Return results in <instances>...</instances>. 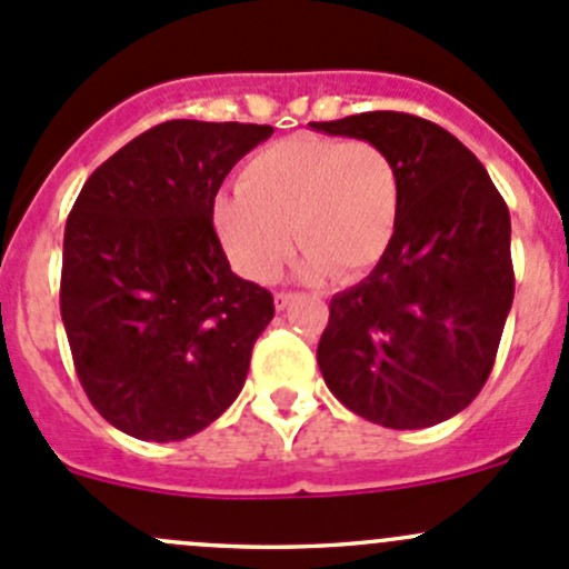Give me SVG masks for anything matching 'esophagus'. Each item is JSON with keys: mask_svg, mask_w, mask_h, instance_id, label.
<instances>
[{"mask_svg": "<svg viewBox=\"0 0 569 569\" xmlns=\"http://www.w3.org/2000/svg\"><path fill=\"white\" fill-rule=\"evenodd\" d=\"M295 300L297 295H291V291H278V295H274V308H278V311H286Z\"/></svg>", "mask_w": 569, "mask_h": 569, "instance_id": "obj_1", "label": "esophagus"}]
</instances>
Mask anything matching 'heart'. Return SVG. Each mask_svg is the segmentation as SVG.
I'll return each instance as SVG.
<instances>
[{"mask_svg": "<svg viewBox=\"0 0 569 569\" xmlns=\"http://www.w3.org/2000/svg\"><path fill=\"white\" fill-rule=\"evenodd\" d=\"M399 203V173L380 146L300 134L244 164L239 192L214 200V231L233 267L256 283L280 272L291 237L306 250L302 272L330 269L352 280L386 256Z\"/></svg>", "mask_w": 569, "mask_h": 569, "instance_id": "1", "label": "heart"}]
</instances>
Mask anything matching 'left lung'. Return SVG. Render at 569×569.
<instances>
[{"mask_svg":"<svg viewBox=\"0 0 569 569\" xmlns=\"http://www.w3.org/2000/svg\"><path fill=\"white\" fill-rule=\"evenodd\" d=\"M311 129L380 146L401 189L386 256L330 300L321 377L366 421L435 427L476 399L496 363L515 297L507 203L455 134L416 114L360 112Z\"/></svg>","mask_w":569,"mask_h":569,"instance_id":"obj_1","label":"left lung"}]
</instances>
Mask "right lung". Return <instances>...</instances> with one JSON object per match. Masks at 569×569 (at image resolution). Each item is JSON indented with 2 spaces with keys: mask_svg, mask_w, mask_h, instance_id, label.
<instances>
[{
  "mask_svg": "<svg viewBox=\"0 0 569 569\" xmlns=\"http://www.w3.org/2000/svg\"><path fill=\"white\" fill-rule=\"evenodd\" d=\"M272 126L168 120L84 181L62 239L60 313L96 410L137 440H183L233 405L267 289L231 272L214 198Z\"/></svg>",
  "mask_w": 569,
  "mask_h": 569,
  "instance_id": "1",
  "label": "right lung"
}]
</instances>
